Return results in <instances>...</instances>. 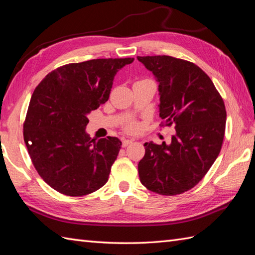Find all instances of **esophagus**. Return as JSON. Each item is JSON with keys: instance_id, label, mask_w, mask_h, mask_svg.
<instances>
[{"instance_id": "34e87169", "label": "esophagus", "mask_w": 255, "mask_h": 255, "mask_svg": "<svg viewBox=\"0 0 255 255\" xmlns=\"http://www.w3.org/2000/svg\"><path fill=\"white\" fill-rule=\"evenodd\" d=\"M133 139H123V147H127L130 143H132Z\"/></svg>"}]
</instances>
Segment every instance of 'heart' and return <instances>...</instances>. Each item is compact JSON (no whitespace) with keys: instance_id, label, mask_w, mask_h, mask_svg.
Wrapping results in <instances>:
<instances>
[{"instance_id":"obj_1","label":"heart","mask_w":255,"mask_h":255,"mask_svg":"<svg viewBox=\"0 0 255 255\" xmlns=\"http://www.w3.org/2000/svg\"><path fill=\"white\" fill-rule=\"evenodd\" d=\"M147 80V79H145ZM125 130L128 131V132H136L139 130V124L137 122H133V121H130L128 122L126 125L124 126Z\"/></svg>"}]
</instances>
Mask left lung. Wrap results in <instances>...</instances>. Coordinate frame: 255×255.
<instances>
[{
  "label": "left lung",
  "instance_id": "obj_1",
  "mask_svg": "<svg viewBox=\"0 0 255 255\" xmlns=\"http://www.w3.org/2000/svg\"><path fill=\"white\" fill-rule=\"evenodd\" d=\"M137 58L158 79L161 126L173 125L176 131L169 145L143 144L140 182L156 194H182L197 185L217 159L225 137V103L195 63L170 56Z\"/></svg>",
  "mask_w": 255,
  "mask_h": 255
}]
</instances>
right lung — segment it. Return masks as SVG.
<instances>
[{
	"instance_id": "right-lung-1",
	"label": "right lung",
	"mask_w": 255,
	"mask_h": 255,
	"mask_svg": "<svg viewBox=\"0 0 255 255\" xmlns=\"http://www.w3.org/2000/svg\"><path fill=\"white\" fill-rule=\"evenodd\" d=\"M133 58L93 59L64 64L48 73L31 95L24 141L36 171L67 196H84L108 181L122 141L91 139L90 113L110 99L117 72Z\"/></svg>"
}]
</instances>
